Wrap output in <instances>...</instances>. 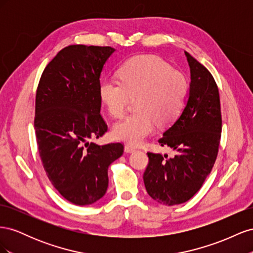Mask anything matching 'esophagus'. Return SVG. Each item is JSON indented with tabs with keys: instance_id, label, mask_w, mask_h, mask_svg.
I'll return each instance as SVG.
<instances>
[{
	"instance_id": "34e87169",
	"label": "esophagus",
	"mask_w": 253,
	"mask_h": 253,
	"mask_svg": "<svg viewBox=\"0 0 253 253\" xmlns=\"http://www.w3.org/2000/svg\"><path fill=\"white\" fill-rule=\"evenodd\" d=\"M125 151H126V153H133V152L136 151V149H135L134 147H131V145H126V147H125Z\"/></svg>"
}]
</instances>
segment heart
Wrapping results in <instances>:
<instances>
[{"instance_id": "obj_1", "label": "heart", "mask_w": 253, "mask_h": 253, "mask_svg": "<svg viewBox=\"0 0 253 253\" xmlns=\"http://www.w3.org/2000/svg\"><path fill=\"white\" fill-rule=\"evenodd\" d=\"M118 79L106 78L99 86V96L114 118L125 114L131 98H136V113L115 124L117 140L138 147L159 125L172 122L180 113L188 91V82L179 72L155 56H137L119 68Z\"/></svg>"}]
</instances>
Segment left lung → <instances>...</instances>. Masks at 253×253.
<instances>
[{
	"label": "left lung",
	"instance_id": "obj_1",
	"mask_svg": "<svg viewBox=\"0 0 253 253\" xmlns=\"http://www.w3.org/2000/svg\"><path fill=\"white\" fill-rule=\"evenodd\" d=\"M190 67V86L185 108L158 142L176 155L148 153L143 174L148 194L160 205L186 203L201 189L218 152L221 115L218 88L210 72L185 51Z\"/></svg>",
	"mask_w": 253,
	"mask_h": 253
}]
</instances>
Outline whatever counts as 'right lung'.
Segmentation results:
<instances>
[{
  "instance_id": "obj_1",
  "label": "right lung",
  "mask_w": 253,
  "mask_h": 253,
  "mask_svg": "<svg viewBox=\"0 0 253 253\" xmlns=\"http://www.w3.org/2000/svg\"><path fill=\"white\" fill-rule=\"evenodd\" d=\"M114 51L70 45L45 67L37 89L35 129L44 170L59 193L78 206L104 196L109 167L124 153L121 143L88 141L108 131L99 86Z\"/></svg>"
}]
</instances>
